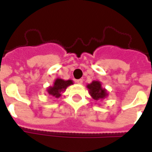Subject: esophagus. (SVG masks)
Segmentation results:
<instances>
[{"label":"esophagus","mask_w":152,"mask_h":152,"mask_svg":"<svg viewBox=\"0 0 152 152\" xmlns=\"http://www.w3.org/2000/svg\"><path fill=\"white\" fill-rule=\"evenodd\" d=\"M76 82L77 83V84H80V85H81L83 83V80L82 79H79V80H76Z\"/></svg>","instance_id":"34e87169"}]
</instances>
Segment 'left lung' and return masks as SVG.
<instances>
[{
    "label": "left lung",
    "mask_w": 152,
    "mask_h": 152,
    "mask_svg": "<svg viewBox=\"0 0 152 152\" xmlns=\"http://www.w3.org/2000/svg\"><path fill=\"white\" fill-rule=\"evenodd\" d=\"M87 88L89 89L90 95L95 100H101L107 95L106 89H102L101 84L99 81H93L91 84L87 86Z\"/></svg>",
    "instance_id": "left-lung-1"
}]
</instances>
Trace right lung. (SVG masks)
<instances>
[{"label":"right lung","mask_w":152,"mask_h":152,"mask_svg":"<svg viewBox=\"0 0 152 152\" xmlns=\"http://www.w3.org/2000/svg\"><path fill=\"white\" fill-rule=\"evenodd\" d=\"M72 80H63L62 79H57L53 84V87H50L48 89V93L50 96H53L55 98H59L61 95V92L65 90L67 86L72 85Z\"/></svg>","instance_id":"right-lung-1"}]
</instances>
